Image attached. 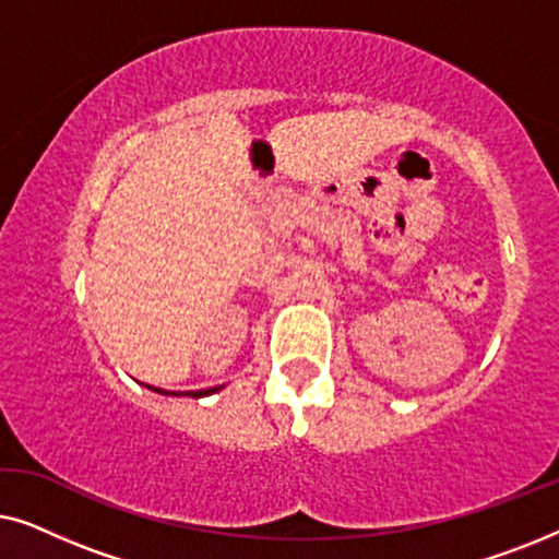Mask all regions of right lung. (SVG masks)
I'll list each match as a JSON object with an SVG mask.
<instances>
[{"mask_svg":"<svg viewBox=\"0 0 559 559\" xmlns=\"http://www.w3.org/2000/svg\"><path fill=\"white\" fill-rule=\"evenodd\" d=\"M147 389H152V392H157V394H165V396H178V392H167V389H157V386H150V384H144ZM218 389H224V386H213V389H201V392H190V396H209V394H213V392H218Z\"/></svg>","mask_w":559,"mask_h":559,"instance_id":"right-lung-1","label":"right lung"}]
</instances>
